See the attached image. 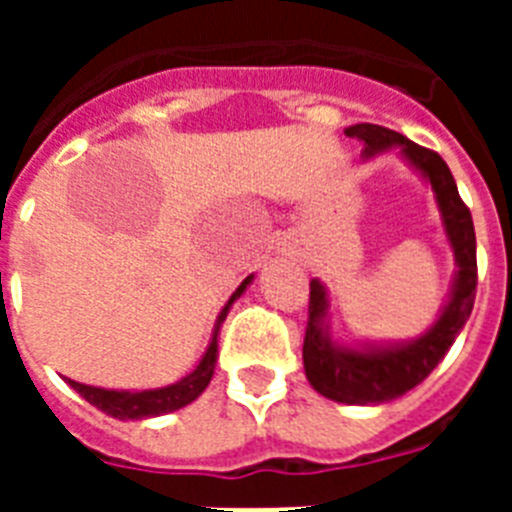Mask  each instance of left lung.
Returning <instances> with one entry per match:
<instances>
[{"instance_id":"obj_1","label":"left lung","mask_w":512,"mask_h":512,"mask_svg":"<svg viewBox=\"0 0 512 512\" xmlns=\"http://www.w3.org/2000/svg\"><path fill=\"white\" fill-rule=\"evenodd\" d=\"M346 135L364 143V156L400 148L402 156L431 182L443 228L459 266L449 305L443 307L441 318L425 336L402 346H379L366 351H351L330 341L325 325L328 295L318 279L310 282V310H307L310 318H307L305 346H302L307 379L328 400L346 402V405H379L418 387L446 356L459 330L472 315L474 295H477V238H474L472 212L459 197L454 176L436 151L372 122L351 125L346 128Z\"/></svg>"}]
</instances>
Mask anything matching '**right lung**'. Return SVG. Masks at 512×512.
Returning a JSON list of instances; mask_svg holds the SVG:
<instances>
[{"instance_id": "add662e5", "label": "right lung", "mask_w": 512, "mask_h": 512, "mask_svg": "<svg viewBox=\"0 0 512 512\" xmlns=\"http://www.w3.org/2000/svg\"><path fill=\"white\" fill-rule=\"evenodd\" d=\"M253 277H246L241 282V287L235 289L233 297L228 300V305L223 307L220 312V318H217L215 333H212V341L207 346L205 356L197 364L192 374H187L179 382L169 384V387H158V390H143V392H117V390H102V387H89V384H79L74 379H69V384L79 392L89 405L99 408L102 413L112 415V418L120 420H140V418H153V415H166L174 413V410L184 408L192 400L202 395L207 390V384H210L212 374H215V364H217V333H220V325H223L225 315H228L230 305H233L238 297L243 295V289L251 284Z\"/></svg>"}]
</instances>
